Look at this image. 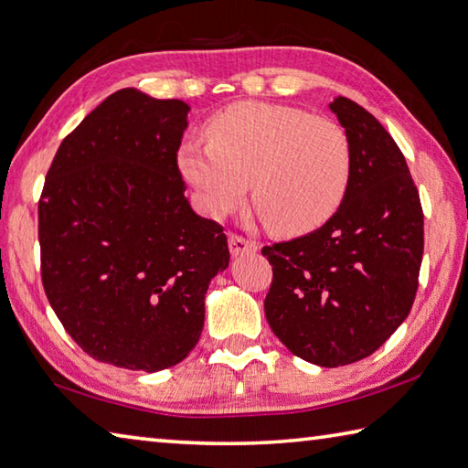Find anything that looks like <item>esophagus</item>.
Here are the masks:
<instances>
[{
    "instance_id": "34e87169",
    "label": "esophagus",
    "mask_w": 468,
    "mask_h": 468,
    "mask_svg": "<svg viewBox=\"0 0 468 468\" xmlns=\"http://www.w3.org/2000/svg\"><path fill=\"white\" fill-rule=\"evenodd\" d=\"M228 244H230L232 257H240V254H252V252L259 250L257 242L246 240V238L238 236V234H230V238H228Z\"/></svg>"
}]
</instances>
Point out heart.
Masks as SVG:
<instances>
[{"mask_svg":"<svg viewBox=\"0 0 468 468\" xmlns=\"http://www.w3.org/2000/svg\"><path fill=\"white\" fill-rule=\"evenodd\" d=\"M207 143L177 148L181 177L211 219L250 199L269 230L297 238L322 228L346 197L350 138L336 122L291 105L242 101L216 113Z\"/></svg>","mask_w":468,"mask_h":468,"instance_id":"obj_1","label":"heart"}]
</instances>
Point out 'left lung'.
Returning <instances> with one entry per match:
<instances>
[{
	"label": "left lung",
	"mask_w": 468,
	"mask_h": 468,
	"mask_svg": "<svg viewBox=\"0 0 468 468\" xmlns=\"http://www.w3.org/2000/svg\"><path fill=\"white\" fill-rule=\"evenodd\" d=\"M330 110L352 146L346 197L322 228L262 249L271 330L295 356L328 368L371 356L399 328L424 254V214L399 146L348 97H334Z\"/></svg>",
	"instance_id": "obj_1"
}]
</instances>
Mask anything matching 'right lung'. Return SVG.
<instances>
[{
	"label": "right lung",
	"instance_id": "obj_1",
	"mask_svg": "<svg viewBox=\"0 0 468 468\" xmlns=\"http://www.w3.org/2000/svg\"><path fill=\"white\" fill-rule=\"evenodd\" d=\"M189 105L112 93L60 143L38 204L42 285L100 363L156 373L196 346L226 234L185 197L177 148Z\"/></svg>",
	"mask_w": 468,
	"mask_h": 468
}]
</instances>
